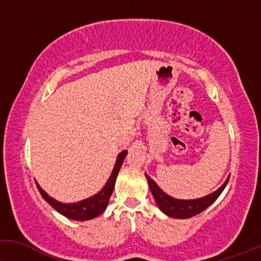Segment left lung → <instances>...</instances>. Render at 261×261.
Instances as JSON below:
<instances>
[{
	"instance_id": "1",
	"label": "left lung",
	"mask_w": 261,
	"mask_h": 261,
	"mask_svg": "<svg viewBox=\"0 0 261 261\" xmlns=\"http://www.w3.org/2000/svg\"><path fill=\"white\" fill-rule=\"evenodd\" d=\"M146 179L149 182L150 190H151L153 199H155L157 205H159L161 211L168 216L176 219H188L192 216H195L203 212L205 208H208L214 201L220 196V194L223 192L227 183L229 181V177L227 181L223 183L222 187L214 192L211 195H207L202 197V199L197 200H176L174 197L167 195L163 190L160 189V187L145 174Z\"/></svg>"
}]
</instances>
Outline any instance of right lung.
I'll return each mask as SVG.
<instances>
[{
	"instance_id": "1",
	"label": "right lung",
	"mask_w": 261,
	"mask_h": 261,
	"mask_svg": "<svg viewBox=\"0 0 261 261\" xmlns=\"http://www.w3.org/2000/svg\"><path fill=\"white\" fill-rule=\"evenodd\" d=\"M126 152L127 151H122L119 153L118 159H117V162L115 164V168H113L112 170V174L110 176L109 181L106 182L105 187L98 194H95L94 196L90 197V199L80 201V202H76V203H69V204L61 203L47 195V194L40 188L39 185L36 187H38L39 192L41 194L43 199L52 205L56 211L60 213V214L66 216V218L72 219V220H78V221H85V220H91L93 218H97L98 215H100L101 213L105 211L106 205L109 203V200L110 197H111L113 188H115L117 175H118L119 169L122 167L124 159H125Z\"/></svg>"
}]
</instances>
